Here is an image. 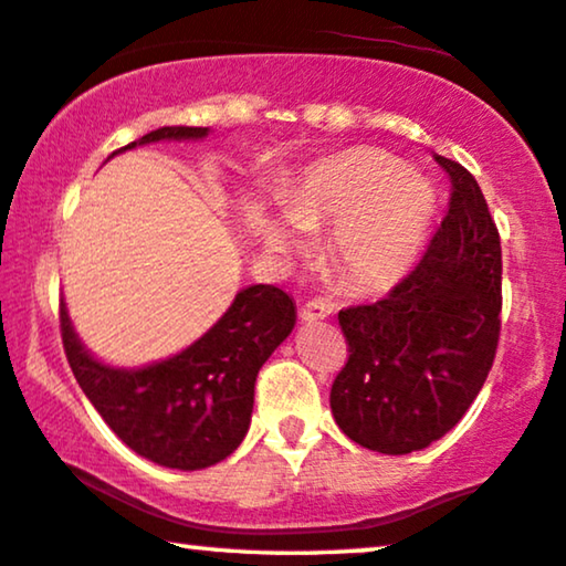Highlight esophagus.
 Segmentation results:
<instances>
[{"label": "esophagus", "instance_id": "esophagus-1", "mask_svg": "<svg viewBox=\"0 0 566 566\" xmlns=\"http://www.w3.org/2000/svg\"><path fill=\"white\" fill-rule=\"evenodd\" d=\"M332 313H334V306L326 298H313V301L306 303V306H303L301 318L303 321H318V318L332 316Z\"/></svg>", "mask_w": 566, "mask_h": 566}]
</instances>
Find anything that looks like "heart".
Listing matches in <instances>:
<instances>
[{
  "mask_svg": "<svg viewBox=\"0 0 566 566\" xmlns=\"http://www.w3.org/2000/svg\"><path fill=\"white\" fill-rule=\"evenodd\" d=\"M434 189L422 174L399 169L392 156L354 149L308 171L283 197V214L293 228L332 224L326 258L356 289L385 285L412 263L428 230ZM263 238L281 250L289 234L277 222L263 224Z\"/></svg>",
  "mask_w": 566,
  "mask_h": 566,
  "instance_id": "obj_1",
  "label": "heart"
}]
</instances>
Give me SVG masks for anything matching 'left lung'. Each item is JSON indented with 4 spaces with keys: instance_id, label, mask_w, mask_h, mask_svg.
<instances>
[{
    "instance_id": "1",
    "label": "left lung",
    "mask_w": 566,
    "mask_h": 566,
    "mask_svg": "<svg viewBox=\"0 0 566 566\" xmlns=\"http://www.w3.org/2000/svg\"><path fill=\"white\" fill-rule=\"evenodd\" d=\"M450 202L385 298L338 311L349 359L332 385L346 438L387 455L428 448L481 392L501 334V238L471 171L434 154Z\"/></svg>"
}]
</instances>
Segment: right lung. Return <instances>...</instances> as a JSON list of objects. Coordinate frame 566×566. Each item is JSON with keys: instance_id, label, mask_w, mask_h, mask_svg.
<instances>
[{"instance_id": "1", "label": "right lung", "mask_w": 566, "mask_h": 566, "mask_svg": "<svg viewBox=\"0 0 566 566\" xmlns=\"http://www.w3.org/2000/svg\"><path fill=\"white\" fill-rule=\"evenodd\" d=\"M202 136V126H164L118 151ZM293 324L289 293L250 285L189 349L144 369H111L83 349L60 301L65 356L85 397L128 448L177 471L210 468L238 450L250 428L258 371Z\"/></svg>"}]
</instances>
